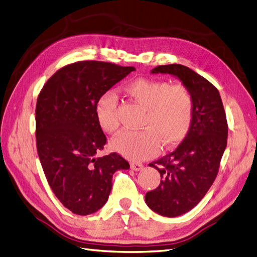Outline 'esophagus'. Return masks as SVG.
Masks as SVG:
<instances>
[{
    "instance_id": "1",
    "label": "esophagus",
    "mask_w": 257,
    "mask_h": 257,
    "mask_svg": "<svg viewBox=\"0 0 257 257\" xmlns=\"http://www.w3.org/2000/svg\"><path fill=\"white\" fill-rule=\"evenodd\" d=\"M143 164L142 163H138V162H132L131 163V169L134 170V171H141L143 169Z\"/></svg>"
}]
</instances>
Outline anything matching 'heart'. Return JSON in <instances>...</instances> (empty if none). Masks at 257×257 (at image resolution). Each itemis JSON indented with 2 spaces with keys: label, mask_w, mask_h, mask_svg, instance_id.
Segmentation results:
<instances>
[{
  "label": "heart",
  "mask_w": 257,
  "mask_h": 257,
  "mask_svg": "<svg viewBox=\"0 0 257 257\" xmlns=\"http://www.w3.org/2000/svg\"><path fill=\"white\" fill-rule=\"evenodd\" d=\"M133 101L141 106L143 114L137 131H124L114 138L112 147L132 160H144L160 149L175 147L188 134L195 115V98L183 84L168 81L137 78L124 86ZM96 115L101 128L114 134L120 128L117 99L112 93L100 97Z\"/></svg>",
  "instance_id": "heart-1"
}]
</instances>
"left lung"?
Listing matches in <instances>:
<instances>
[{"mask_svg":"<svg viewBox=\"0 0 257 257\" xmlns=\"http://www.w3.org/2000/svg\"><path fill=\"white\" fill-rule=\"evenodd\" d=\"M151 72L175 75L195 98V115L183 143L149 163L161 182L146 193V203L162 216L175 217L193 209L211 188L227 146L228 124L218 89L202 75L177 64L158 66Z\"/></svg>","mask_w":257,"mask_h":257,"instance_id":"left-lung-1","label":"left lung"}]
</instances>
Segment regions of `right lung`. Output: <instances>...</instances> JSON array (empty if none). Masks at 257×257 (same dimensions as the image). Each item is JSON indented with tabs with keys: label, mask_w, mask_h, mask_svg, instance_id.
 <instances>
[{
	"label": "right lung",
	"mask_w": 257,
	"mask_h": 257,
	"mask_svg": "<svg viewBox=\"0 0 257 257\" xmlns=\"http://www.w3.org/2000/svg\"><path fill=\"white\" fill-rule=\"evenodd\" d=\"M134 70L112 62L77 61L55 72L39 94L36 137L41 165L55 196L74 214L101 209L114 172L130 169L116 152L97 157L107 137L97 120L96 106Z\"/></svg>",
	"instance_id": "obj_1"
}]
</instances>
